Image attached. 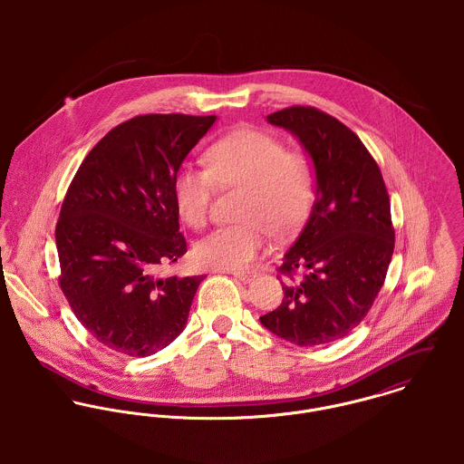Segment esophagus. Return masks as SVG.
<instances>
[{
  "mask_svg": "<svg viewBox=\"0 0 464 464\" xmlns=\"http://www.w3.org/2000/svg\"><path fill=\"white\" fill-rule=\"evenodd\" d=\"M237 280H241V282H250V280H254L257 275L256 273H252V271H230Z\"/></svg>",
  "mask_w": 464,
  "mask_h": 464,
  "instance_id": "esophagus-1",
  "label": "esophagus"
}]
</instances>
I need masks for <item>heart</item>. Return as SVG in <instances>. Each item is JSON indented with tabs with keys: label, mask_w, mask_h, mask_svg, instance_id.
<instances>
[{
	"label": "heart",
	"mask_w": 464,
	"mask_h": 464,
	"mask_svg": "<svg viewBox=\"0 0 464 464\" xmlns=\"http://www.w3.org/2000/svg\"><path fill=\"white\" fill-rule=\"evenodd\" d=\"M205 168L182 166L173 180L180 218L201 228L218 186L243 188L239 216L246 221L223 227L197 246V259L214 269L239 271L263 254L271 230L291 236L309 218L314 198V175L309 160L285 150L271 133L239 129L214 140L205 153Z\"/></svg>",
	"instance_id": "1"
}]
</instances>
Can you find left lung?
Masks as SVG:
<instances>
[{"label":"left lung","mask_w":464,"mask_h":464,"mask_svg":"<svg viewBox=\"0 0 464 464\" xmlns=\"http://www.w3.org/2000/svg\"><path fill=\"white\" fill-rule=\"evenodd\" d=\"M267 121L295 133L311 155L316 201L278 266L289 278L282 304L261 324L298 346L325 344L364 320L386 280L395 250L390 195L362 140L331 114L295 105Z\"/></svg>","instance_id":"obj_1"}]
</instances>
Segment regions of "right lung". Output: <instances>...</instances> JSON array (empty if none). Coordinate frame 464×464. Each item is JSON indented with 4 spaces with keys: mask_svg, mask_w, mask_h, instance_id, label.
I'll use <instances>...</instances> for the list:
<instances>
[{
    "mask_svg": "<svg viewBox=\"0 0 464 464\" xmlns=\"http://www.w3.org/2000/svg\"><path fill=\"white\" fill-rule=\"evenodd\" d=\"M216 116L144 114L107 133L80 164L61 208L59 284L78 322L130 357L186 329L203 275L159 276L188 245L173 180Z\"/></svg>",
    "mask_w": 464,
    "mask_h": 464,
    "instance_id": "right-lung-1",
    "label": "right lung"
}]
</instances>
